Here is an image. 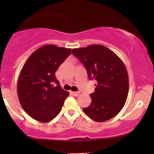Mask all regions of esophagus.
Here are the masks:
<instances>
[{
	"mask_svg": "<svg viewBox=\"0 0 154 154\" xmlns=\"http://www.w3.org/2000/svg\"><path fill=\"white\" fill-rule=\"evenodd\" d=\"M72 94L74 95V96H78V95L80 94V92H72Z\"/></svg>",
	"mask_w": 154,
	"mask_h": 154,
	"instance_id": "esophagus-1",
	"label": "esophagus"
}]
</instances>
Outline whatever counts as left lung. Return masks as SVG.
<instances>
[{"mask_svg":"<svg viewBox=\"0 0 154 154\" xmlns=\"http://www.w3.org/2000/svg\"><path fill=\"white\" fill-rule=\"evenodd\" d=\"M72 54L84 65L89 79H95L91 103L83 111L95 122L114 117L122 109L129 91L128 74L125 65L110 49L91 45L72 49Z\"/></svg>","mask_w":154,"mask_h":154,"instance_id":"8db88e82","label":"left lung"}]
</instances>
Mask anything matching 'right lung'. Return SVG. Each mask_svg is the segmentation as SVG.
Here are the masks:
<instances>
[{
	"mask_svg": "<svg viewBox=\"0 0 154 154\" xmlns=\"http://www.w3.org/2000/svg\"><path fill=\"white\" fill-rule=\"evenodd\" d=\"M71 52V48L44 45L23 66L17 84L19 100L26 114L37 121L48 122L56 117L69 94L61 87L55 72Z\"/></svg>",
	"mask_w": 154,
	"mask_h": 154,
	"instance_id": "right-lung-1",
	"label": "right lung"
}]
</instances>
